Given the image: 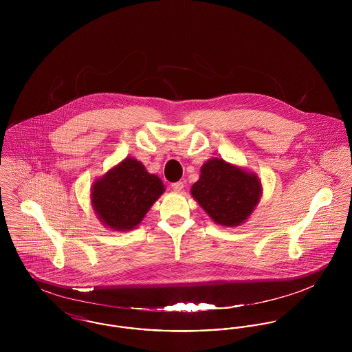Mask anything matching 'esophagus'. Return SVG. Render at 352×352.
<instances>
[{
	"label": "esophagus",
	"instance_id": "34e87169",
	"mask_svg": "<svg viewBox=\"0 0 352 352\" xmlns=\"http://www.w3.org/2000/svg\"><path fill=\"white\" fill-rule=\"evenodd\" d=\"M171 187H173V190L174 191H182L184 190V182H181V181H178V182H174V184H171Z\"/></svg>",
	"mask_w": 352,
	"mask_h": 352
}]
</instances>
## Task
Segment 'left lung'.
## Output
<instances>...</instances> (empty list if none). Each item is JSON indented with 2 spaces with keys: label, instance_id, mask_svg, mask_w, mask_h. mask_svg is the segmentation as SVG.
I'll use <instances>...</instances> for the list:
<instances>
[{
  "label": "left lung",
  "instance_id": "1",
  "mask_svg": "<svg viewBox=\"0 0 352 352\" xmlns=\"http://www.w3.org/2000/svg\"><path fill=\"white\" fill-rule=\"evenodd\" d=\"M191 194L218 224L234 227L251 215L260 199L261 184L254 174L212 158L201 166V178L192 184Z\"/></svg>",
  "mask_w": 352,
  "mask_h": 352
}]
</instances>
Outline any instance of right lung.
<instances>
[{
	"label": "right lung",
	"instance_id": "add662e5",
	"mask_svg": "<svg viewBox=\"0 0 352 352\" xmlns=\"http://www.w3.org/2000/svg\"><path fill=\"white\" fill-rule=\"evenodd\" d=\"M165 187L133 158L124 160L92 187V204L101 221L112 230L137 227Z\"/></svg>",
	"mask_w": 352,
	"mask_h": 352
}]
</instances>
